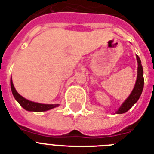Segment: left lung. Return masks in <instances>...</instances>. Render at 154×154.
I'll use <instances>...</instances> for the list:
<instances>
[{
    "mask_svg": "<svg viewBox=\"0 0 154 154\" xmlns=\"http://www.w3.org/2000/svg\"><path fill=\"white\" fill-rule=\"evenodd\" d=\"M137 60V80L134 88L131 94L128 97V98L122 103V105L118 108V109L116 111L117 114H122L124 112H126L129 109H130L132 106L138 101L141 95L142 90H143L144 87V77H143V69H142V65H141V59L139 58L137 55H136Z\"/></svg>",
    "mask_w": 154,
    "mask_h": 154,
    "instance_id": "1",
    "label": "left lung"
}]
</instances>
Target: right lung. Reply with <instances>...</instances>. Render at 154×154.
<instances>
[{
    "label": "right lung",
    "instance_id": "1",
    "mask_svg": "<svg viewBox=\"0 0 154 154\" xmlns=\"http://www.w3.org/2000/svg\"><path fill=\"white\" fill-rule=\"evenodd\" d=\"M10 85H11V90L13 93V95L16 101H17L20 105V106L24 108L25 110L30 111V112H45L47 110L52 109L53 108L57 107L59 104H55V105H49V104H41V103L33 102V101H29L22 96H20V94H18L17 91L16 90L15 87L13 85V81H12V77L10 80Z\"/></svg>",
    "mask_w": 154,
    "mask_h": 154
}]
</instances>
